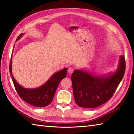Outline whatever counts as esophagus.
Listing matches in <instances>:
<instances>
[{"label": "esophagus", "instance_id": "obj_1", "mask_svg": "<svg viewBox=\"0 0 134 134\" xmlns=\"http://www.w3.org/2000/svg\"><path fill=\"white\" fill-rule=\"evenodd\" d=\"M74 68L72 67H69L68 68V72L70 74H71L74 72Z\"/></svg>", "mask_w": 134, "mask_h": 134}]
</instances>
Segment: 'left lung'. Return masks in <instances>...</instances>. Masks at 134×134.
Segmentation results:
<instances>
[{"label": "left lung", "mask_w": 134, "mask_h": 134, "mask_svg": "<svg viewBox=\"0 0 134 134\" xmlns=\"http://www.w3.org/2000/svg\"><path fill=\"white\" fill-rule=\"evenodd\" d=\"M125 58L121 56L115 73L96 76L83 70H76L72 74L73 93L76 104L81 108H94L110 99L124 76Z\"/></svg>", "instance_id": "1"}]
</instances>
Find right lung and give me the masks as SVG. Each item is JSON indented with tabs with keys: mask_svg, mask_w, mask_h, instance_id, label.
Segmentation results:
<instances>
[{
	"mask_svg": "<svg viewBox=\"0 0 134 134\" xmlns=\"http://www.w3.org/2000/svg\"><path fill=\"white\" fill-rule=\"evenodd\" d=\"M22 36L23 33L18 37L16 41L19 40ZM67 71V68H64L55 73L42 86L35 89H28L19 85L13 77L12 73V59L9 65V72L12 76L13 83L19 96L28 104L41 108L45 107L52 102L58 85L66 76Z\"/></svg>",
	"mask_w": 134,
	"mask_h": 134,
	"instance_id": "1",
	"label": "right lung"
}]
</instances>
